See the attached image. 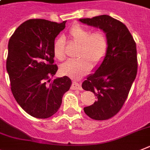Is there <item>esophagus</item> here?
<instances>
[{
	"label": "esophagus",
	"mask_w": 150,
	"mask_h": 150,
	"mask_svg": "<svg viewBox=\"0 0 150 150\" xmlns=\"http://www.w3.org/2000/svg\"><path fill=\"white\" fill-rule=\"evenodd\" d=\"M71 90H79V91H81L82 90V88L81 86L79 84V83L75 82V81H73L72 84H71Z\"/></svg>",
	"instance_id": "34e87169"
}]
</instances>
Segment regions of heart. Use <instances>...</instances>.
Instances as JSON below:
<instances>
[{
	"instance_id": "obj_1",
	"label": "heart",
	"mask_w": 150,
	"mask_h": 150,
	"mask_svg": "<svg viewBox=\"0 0 150 150\" xmlns=\"http://www.w3.org/2000/svg\"><path fill=\"white\" fill-rule=\"evenodd\" d=\"M69 36L75 43L80 45L77 60H68L62 63L59 71L62 75L72 78H79L88 73L92 68V62L97 65L106 57L109 47L107 35L102 30H92L79 25H74L69 32ZM56 59L62 60L65 58L64 38L59 37L53 45Z\"/></svg>"
}]
</instances>
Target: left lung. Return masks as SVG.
Segmentation results:
<instances>
[{
    "label": "left lung",
    "instance_id": "left-lung-1",
    "mask_svg": "<svg viewBox=\"0 0 150 150\" xmlns=\"http://www.w3.org/2000/svg\"><path fill=\"white\" fill-rule=\"evenodd\" d=\"M102 29L107 35L109 47L97 70L88 76L82 88L94 93L97 100L84 108L94 120H106L123 106L137 72L136 43L125 24L108 15L79 19Z\"/></svg>",
    "mask_w": 150,
    "mask_h": 150
}]
</instances>
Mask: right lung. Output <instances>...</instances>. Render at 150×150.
Wrapping results in <instances>:
<instances>
[{"mask_svg":"<svg viewBox=\"0 0 150 150\" xmlns=\"http://www.w3.org/2000/svg\"><path fill=\"white\" fill-rule=\"evenodd\" d=\"M66 23L29 19L16 29L9 41L6 66L11 91L23 110L35 118L55 114L71 85L67 76L50 79L58 69L53 65L54 41Z\"/></svg>","mask_w":150,"mask_h":150,"instance_id":"obj_1","label":"right lung"}]
</instances>
